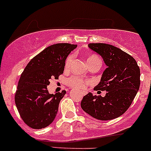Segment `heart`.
Returning <instances> with one entry per match:
<instances>
[{
    "instance_id": "b5f03b06",
    "label": "heart",
    "mask_w": 151,
    "mask_h": 151,
    "mask_svg": "<svg viewBox=\"0 0 151 151\" xmlns=\"http://www.w3.org/2000/svg\"><path fill=\"white\" fill-rule=\"evenodd\" d=\"M73 60V55H71L68 56L66 58V62H65V68H68L71 66V62ZM95 60H100L98 56L96 55H91L87 59V63H88V65L90 64V63H93ZM68 84L70 85L71 87H72L73 88H75V89L79 90V91H84L85 89V83L83 82V80H82L81 78H80L79 77H77V76H73V77H70L69 79L67 81Z\"/></svg>"
}]
</instances>
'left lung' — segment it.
<instances>
[{
  "label": "left lung",
  "mask_w": 151,
  "mask_h": 151,
  "mask_svg": "<svg viewBox=\"0 0 151 151\" xmlns=\"http://www.w3.org/2000/svg\"><path fill=\"white\" fill-rule=\"evenodd\" d=\"M93 51L102 57L107 66L95 91H106L104 97L88 93L81 107L96 119L108 121L122 115L132 104L140 85V70L130 55L112 45L89 44Z\"/></svg>",
  "instance_id": "left-lung-1"
}]
</instances>
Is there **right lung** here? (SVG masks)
I'll return each instance as SVG.
<instances>
[{
  "label": "right lung",
  "mask_w": 151,
  "mask_h": 151,
  "mask_svg": "<svg viewBox=\"0 0 151 151\" xmlns=\"http://www.w3.org/2000/svg\"><path fill=\"white\" fill-rule=\"evenodd\" d=\"M77 45L59 43L45 48L30 60L22 73L15 93V104L25 124L41 129L55 118L66 91L49 93L50 79L63 74L66 58Z\"/></svg>",
  "instance_id": "right-lung-1"
}]
</instances>
